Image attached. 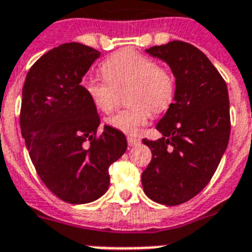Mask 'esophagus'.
<instances>
[{"label":"esophagus","instance_id":"esophagus-1","mask_svg":"<svg viewBox=\"0 0 252 252\" xmlns=\"http://www.w3.org/2000/svg\"><path fill=\"white\" fill-rule=\"evenodd\" d=\"M140 140L138 139V138H132V136H127V143L130 147H134V146H136V144L139 143Z\"/></svg>","mask_w":252,"mask_h":252}]
</instances>
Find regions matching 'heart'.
Instances as JSON below:
<instances>
[{"mask_svg":"<svg viewBox=\"0 0 252 252\" xmlns=\"http://www.w3.org/2000/svg\"><path fill=\"white\" fill-rule=\"evenodd\" d=\"M101 77H87L83 89L97 110L108 113L116 101L117 91L130 87L127 104L131 108L122 109L106 118V124L125 134H135L140 126L147 124L154 113L169 108L175 97V79L172 73L150 56L131 50L116 52L102 63Z\"/></svg>","mask_w":252,"mask_h":252,"instance_id":"heart-1","label":"heart"}]
</instances>
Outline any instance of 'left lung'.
I'll list each match as a JSON object with an SVG mask.
<instances>
[{
  "instance_id": "obj_1",
  "label": "left lung",
  "mask_w": 252,
  "mask_h": 252,
  "mask_svg": "<svg viewBox=\"0 0 252 252\" xmlns=\"http://www.w3.org/2000/svg\"><path fill=\"white\" fill-rule=\"evenodd\" d=\"M146 51L168 64L176 91L157 125L163 136L143 139L153 159L142 173V185L155 202L180 205L205 188L226 151L229 93L217 68L192 44L173 40Z\"/></svg>"
}]
</instances>
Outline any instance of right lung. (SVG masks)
Wrapping results in <instances>:
<instances>
[{
    "mask_svg": "<svg viewBox=\"0 0 252 252\" xmlns=\"http://www.w3.org/2000/svg\"><path fill=\"white\" fill-rule=\"evenodd\" d=\"M101 52L64 43L35 62L22 89L21 131L39 177L60 200L87 204L109 188V167L127 148L122 131L105 125L81 80Z\"/></svg>",
    "mask_w": 252,
    "mask_h": 252,
    "instance_id": "right-lung-1",
    "label": "right lung"
}]
</instances>
